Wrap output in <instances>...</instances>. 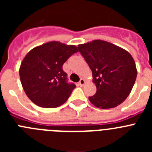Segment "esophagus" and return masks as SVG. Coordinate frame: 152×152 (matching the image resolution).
<instances>
[{
	"label": "esophagus",
	"mask_w": 152,
	"mask_h": 152,
	"mask_svg": "<svg viewBox=\"0 0 152 152\" xmlns=\"http://www.w3.org/2000/svg\"><path fill=\"white\" fill-rule=\"evenodd\" d=\"M78 84L80 87H82V86H84V84H85V80H84V79H80V81L78 82Z\"/></svg>",
	"instance_id": "obj_1"
}]
</instances>
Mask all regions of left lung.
Returning a JSON list of instances; mask_svg holds the SVG:
<instances>
[{
    "mask_svg": "<svg viewBox=\"0 0 152 152\" xmlns=\"http://www.w3.org/2000/svg\"><path fill=\"white\" fill-rule=\"evenodd\" d=\"M78 50L92 71L96 92L89 96L93 105L110 109L128 97L137 77L133 58L121 47L103 40L78 45Z\"/></svg>",
    "mask_w": 152,
    "mask_h": 152,
    "instance_id": "1",
    "label": "left lung"
}]
</instances>
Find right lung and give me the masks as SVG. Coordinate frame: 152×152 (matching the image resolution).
Returning <instances> with one entry per match:
<instances>
[{"mask_svg":"<svg viewBox=\"0 0 152 152\" xmlns=\"http://www.w3.org/2000/svg\"><path fill=\"white\" fill-rule=\"evenodd\" d=\"M74 45L52 41L31 49L19 73L23 88L31 101L43 108H56L67 101L75 84L66 82L62 65L77 52Z\"/></svg>","mask_w":152,"mask_h":152,"instance_id":"right-lung-1","label":"right lung"}]
</instances>
